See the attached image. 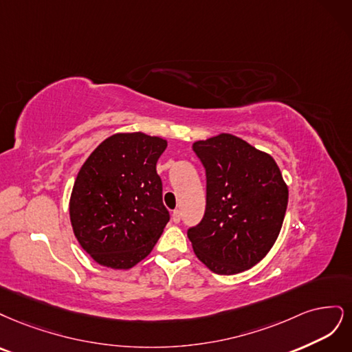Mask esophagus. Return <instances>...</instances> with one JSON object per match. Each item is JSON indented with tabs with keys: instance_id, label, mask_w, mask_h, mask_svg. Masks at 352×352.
<instances>
[{
	"instance_id": "34e87169",
	"label": "esophagus",
	"mask_w": 352,
	"mask_h": 352,
	"mask_svg": "<svg viewBox=\"0 0 352 352\" xmlns=\"http://www.w3.org/2000/svg\"><path fill=\"white\" fill-rule=\"evenodd\" d=\"M179 221H181V210L175 209V210L173 212V222H174V223H178Z\"/></svg>"
}]
</instances>
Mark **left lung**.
<instances>
[{"mask_svg": "<svg viewBox=\"0 0 352 352\" xmlns=\"http://www.w3.org/2000/svg\"><path fill=\"white\" fill-rule=\"evenodd\" d=\"M206 169V210L187 231L192 250L218 275H235L262 260L280 232L288 187L269 153L221 133L192 143Z\"/></svg>", "mask_w": 352, "mask_h": 352, "instance_id": "obj_1", "label": "left lung"}]
</instances>
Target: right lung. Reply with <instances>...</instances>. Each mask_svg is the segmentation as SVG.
Here are the masks:
<instances>
[{
  "label": "right lung",
  "mask_w": 352,
  "mask_h": 352,
  "mask_svg": "<svg viewBox=\"0 0 352 352\" xmlns=\"http://www.w3.org/2000/svg\"><path fill=\"white\" fill-rule=\"evenodd\" d=\"M166 140L117 133L82 165L70 197L73 232L96 263L130 269L149 256L169 221L156 162Z\"/></svg>",
  "instance_id": "right-lung-1"
}]
</instances>
